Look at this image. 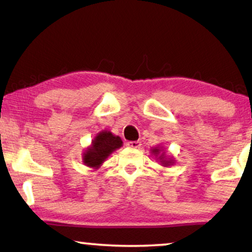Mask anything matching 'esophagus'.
Wrapping results in <instances>:
<instances>
[{
    "instance_id": "esophagus-1",
    "label": "esophagus",
    "mask_w": 252,
    "mask_h": 252,
    "mask_svg": "<svg viewBox=\"0 0 252 252\" xmlns=\"http://www.w3.org/2000/svg\"><path fill=\"white\" fill-rule=\"evenodd\" d=\"M140 145H142V143H140L139 140H137V142H128V143H126V146L130 147V149H139Z\"/></svg>"
}]
</instances>
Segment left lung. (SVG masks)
Listing matches in <instances>:
<instances>
[{"label": "left lung", "mask_w": 252, "mask_h": 252, "mask_svg": "<svg viewBox=\"0 0 252 252\" xmlns=\"http://www.w3.org/2000/svg\"><path fill=\"white\" fill-rule=\"evenodd\" d=\"M151 152H152V154H154V157H156L157 159L160 161L161 165H162L163 167H169V166H172V165H174V163H175V160H174V158L173 157H170V158L167 157L166 153L163 152L162 147H160V146L152 147V149H151Z\"/></svg>", "instance_id": "8db88e82"}]
</instances>
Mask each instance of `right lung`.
Listing matches in <instances>:
<instances>
[{"label": "right lung", "instance_id": "obj_1", "mask_svg": "<svg viewBox=\"0 0 252 252\" xmlns=\"http://www.w3.org/2000/svg\"><path fill=\"white\" fill-rule=\"evenodd\" d=\"M122 145L123 142L119 136H115L108 130H102L96 133L91 145L86 147L83 152L82 159L84 165L90 168L99 169L107 158Z\"/></svg>", "mask_w": 252, "mask_h": 252}]
</instances>
